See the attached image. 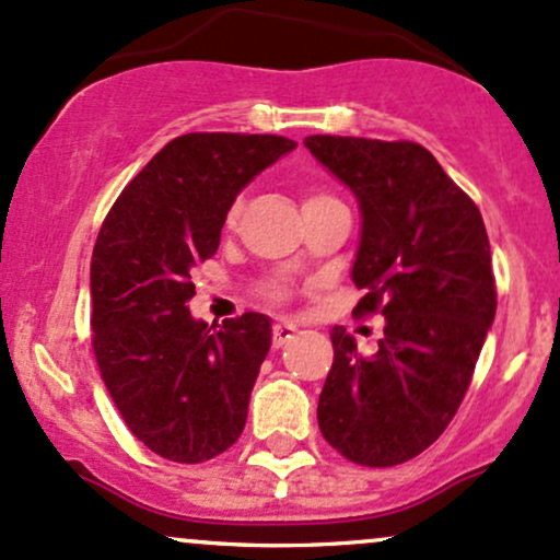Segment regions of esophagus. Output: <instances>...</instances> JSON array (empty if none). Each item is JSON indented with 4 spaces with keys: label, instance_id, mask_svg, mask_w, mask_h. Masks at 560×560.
Instances as JSON below:
<instances>
[{
    "label": "esophagus",
    "instance_id": "1",
    "mask_svg": "<svg viewBox=\"0 0 560 560\" xmlns=\"http://www.w3.org/2000/svg\"><path fill=\"white\" fill-rule=\"evenodd\" d=\"M296 332H299L296 325L288 323V319H280V323L272 325V347H275V349L285 347V343L291 341V338L296 336Z\"/></svg>",
    "mask_w": 560,
    "mask_h": 560
}]
</instances>
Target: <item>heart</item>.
Returning a JSON list of instances; mask_svg holds the SVG:
<instances>
[{"mask_svg":"<svg viewBox=\"0 0 560 560\" xmlns=\"http://www.w3.org/2000/svg\"><path fill=\"white\" fill-rule=\"evenodd\" d=\"M317 198H323V196H314V198H310V200H317ZM237 211H241V203H235V206H232V213H230V217H235V213ZM272 296H282V288H275V291H272Z\"/></svg>","mask_w":560,"mask_h":560,"instance_id":"obj_1","label":"heart"}]
</instances>
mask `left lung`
Listing matches in <instances>:
<instances>
[{
    "label": "left lung",
    "mask_w": 560,
    "mask_h": 560,
    "mask_svg": "<svg viewBox=\"0 0 560 560\" xmlns=\"http://www.w3.org/2000/svg\"><path fill=\"white\" fill-rule=\"evenodd\" d=\"M304 144L354 192L362 228L351 280L368 291L357 312L386 317L375 354L341 325L330 330L319 431L351 463L399 466L450 425L494 323L487 230L416 142L312 135Z\"/></svg>",
    "instance_id": "left-lung-1"
}]
</instances>
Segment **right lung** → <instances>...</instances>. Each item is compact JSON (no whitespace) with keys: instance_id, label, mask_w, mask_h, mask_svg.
<instances>
[{"instance_id":"1","label":"right lung","mask_w":560,"mask_h":560,"mask_svg":"<svg viewBox=\"0 0 560 560\" xmlns=\"http://www.w3.org/2000/svg\"><path fill=\"white\" fill-rule=\"evenodd\" d=\"M296 148L275 135H182L116 200L92 254V347L129 431L155 455L203 463L237 442L272 319H196L190 272L219 248L248 182Z\"/></svg>"}]
</instances>
